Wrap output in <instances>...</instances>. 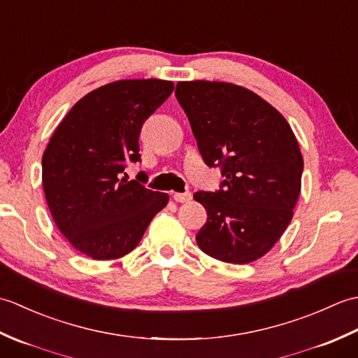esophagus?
<instances>
[{
  "instance_id": "1",
  "label": "esophagus",
  "mask_w": 358,
  "mask_h": 358,
  "mask_svg": "<svg viewBox=\"0 0 358 358\" xmlns=\"http://www.w3.org/2000/svg\"><path fill=\"white\" fill-rule=\"evenodd\" d=\"M191 199H192V194L191 192H177V194H173V200L177 201V203H187V201H191Z\"/></svg>"
}]
</instances>
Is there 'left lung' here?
<instances>
[{"label": "left lung", "instance_id": "1", "mask_svg": "<svg viewBox=\"0 0 358 358\" xmlns=\"http://www.w3.org/2000/svg\"><path fill=\"white\" fill-rule=\"evenodd\" d=\"M217 192H195L208 212L196 245L220 262L245 264L268 254L291 223L303 157L291 126L252 90L232 83L180 81L175 89Z\"/></svg>", "mask_w": 358, "mask_h": 358}]
</instances>
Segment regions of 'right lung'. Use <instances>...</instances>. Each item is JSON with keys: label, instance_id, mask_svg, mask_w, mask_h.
Masks as SVG:
<instances>
[{"label": "right lung", "instance_id": "right-lung-1", "mask_svg": "<svg viewBox=\"0 0 358 358\" xmlns=\"http://www.w3.org/2000/svg\"><path fill=\"white\" fill-rule=\"evenodd\" d=\"M172 90V81L157 78L109 83L83 96L53 132L43 154L45 201L81 254L124 257L169 201L123 173L127 162H140L143 123Z\"/></svg>", "mask_w": 358, "mask_h": 358}]
</instances>
